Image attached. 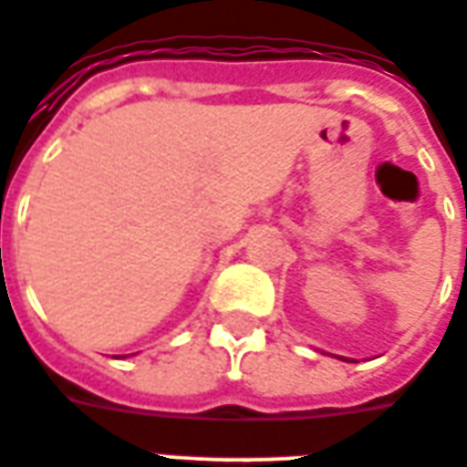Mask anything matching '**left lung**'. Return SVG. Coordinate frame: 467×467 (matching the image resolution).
<instances>
[{"label": "left lung", "mask_w": 467, "mask_h": 467, "mask_svg": "<svg viewBox=\"0 0 467 467\" xmlns=\"http://www.w3.org/2000/svg\"><path fill=\"white\" fill-rule=\"evenodd\" d=\"M465 217H467V210H465ZM465 260H467V250H465Z\"/></svg>", "instance_id": "8db88e82"}]
</instances>
